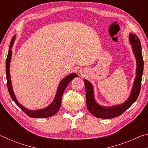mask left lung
<instances>
[{
	"mask_svg": "<svg viewBox=\"0 0 148 148\" xmlns=\"http://www.w3.org/2000/svg\"><path fill=\"white\" fill-rule=\"evenodd\" d=\"M129 41L132 44V50L136 60V76L131 95L123 104L112 107H103L99 105L95 101L93 88L92 85L86 79H84L86 86V103L89 111L94 116L102 119H111L121 115L136 101L141 88L142 77L144 70V61L142 54L140 40L136 35L130 34Z\"/></svg>",
	"mask_w": 148,
	"mask_h": 148,
	"instance_id": "left-lung-1",
	"label": "left lung"
}]
</instances>
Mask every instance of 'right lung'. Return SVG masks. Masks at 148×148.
Here are the masks:
<instances>
[{
	"mask_svg": "<svg viewBox=\"0 0 148 148\" xmlns=\"http://www.w3.org/2000/svg\"><path fill=\"white\" fill-rule=\"evenodd\" d=\"M15 36L12 37L11 40L10 44V47L8 50V56L6 61V79H7V87L9 91V94L10 95L11 98L15 102L17 106H19V108H21L23 111L25 113L27 116L32 117V118H44V117H51L53 115L56 114L58 110L60 108L61 104V99L62 95L64 91V89L66 88L68 84L72 81L74 77H77V75L75 73L71 74L69 76H67L66 77L61 80L59 85L58 89H57V93L56 95V98H55L53 102L47 108H45L44 109L38 110H29L25 108L22 105L20 104L18 101H17L16 96L14 93L13 90H12V86L11 84L10 79V63L11 61V57H12V47L13 46V44L14 42Z\"/></svg>",
	"mask_w": 148,
	"mask_h": 148,
	"instance_id": "1",
	"label": "right lung"
}]
</instances>
